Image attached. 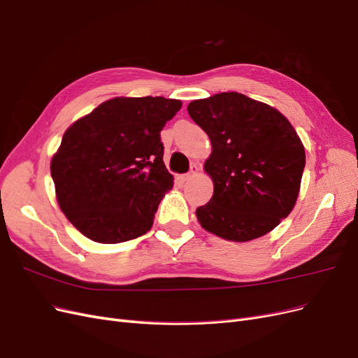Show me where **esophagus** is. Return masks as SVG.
<instances>
[{
    "instance_id": "1",
    "label": "esophagus",
    "mask_w": 358,
    "mask_h": 358,
    "mask_svg": "<svg viewBox=\"0 0 358 358\" xmlns=\"http://www.w3.org/2000/svg\"><path fill=\"white\" fill-rule=\"evenodd\" d=\"M197 172H199V168H197L196 165H192V166H190V171L187 172V174H184V176H181V180H182V181H187V180H192L193 177H196V176H197Z\"/></svg>"
}]
</instances>
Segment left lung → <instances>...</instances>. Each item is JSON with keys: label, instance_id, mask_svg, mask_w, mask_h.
I'll list each match as a JSON object with an SVG mask.
<instances>
[{"label": "left lung", "instance_id": "1", "mask_svg": "<svg viewBox=\"0 0 358 358\" xmlns=\"http://www.w3.org/2000/svg\"><path fill=\"white\" fill-rule=\"evenodd\" d=\"M213 144L205 171L210 201L196 209L201 226L222 239L248 242L271 231L294 209L306 150L287 119L241 92H221L187 106Z\"/></svg>", "mask_w": 358, "mask_h": 358}]
</instances>
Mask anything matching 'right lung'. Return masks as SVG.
<instances>
[{
	"mask_svg": "<svg viewBox=\"0 0 358 358\" xmlns=\"http://www.w3.org/2000/svg\"><path fill=\"white\" fill-rule=\"evenodd\" d=\"M181 109L165 97H116L78 119L51 159L63 214L88 239L121 243L148 233L165 192L161 131Z\"/></svg>",
	"mask_w": 358,
	"mask_h": 358,
	"instance_id": "obj_1",
	"label": "right lung"
}]
</instances>
